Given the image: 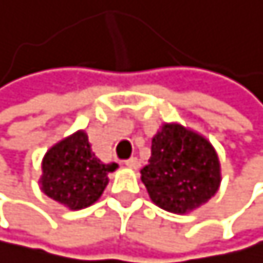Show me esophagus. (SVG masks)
<instances>
[{
    "mask_svg": "<svg viewBox=\"0 0 263 263\" xmlns=\"http://www.w3.org/2000/svg\"><path fill=\"white\" fill-rule=\"evenodd\" d=\"M126 165L129 169H139V165H141V161L137 157H130L126 161Z\"/></svg>",
    "mask_w": 263,
    "mask_h": 263,
    "instance_id": "obj_1",
    "label": "esophagus"
}]
</instances>
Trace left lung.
I'll return each mask as SVG.
<instances>
[{
	"label": "left lung",
	"mask_w": 263,
	"mask_h": 263,
	"mask_svg": "<svg viewBox=\"0 0 263 263\" xmlns=\"http://www.w3.org/2000/svg\"><path fill=\"white\" fill-rule=\"evenodd\" d=\"M141 180L151 200L164 211L192 212L219 191V156L204 136L180 124H164L152 137Z\"/></svg>",
	"instance_id": "8db88e82"
}]
</instances>
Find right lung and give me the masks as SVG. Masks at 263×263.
<instances>
[{"mask_svg": "<svg viewBox=\"0 0 263 263\" xmlns=\"http://www.w3.org/2000/svg\"><path fill=\"white\" fill-rule=\"evenodd\" d=\"M41 191L71 211L89 207L98 200L109 182L107 174L118 164L101 162L91 151L84 130L59 141L43 159Z\"/></svg>", "mask_w": 263, "mask_h": 263, "instance_id": "1", "label": "right lung"}]
</instances>
